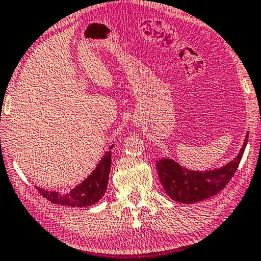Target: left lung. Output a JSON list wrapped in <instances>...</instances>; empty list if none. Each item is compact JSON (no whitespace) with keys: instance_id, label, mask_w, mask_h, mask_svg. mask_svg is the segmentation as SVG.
<instances>
[{"instance_id":"obj_1","label":"left lung","mask_w":261,"mask_h":261,"mask_svg":"<svg viewBox=\"0 0 261 261\" xmlns=\"http://www.w3.org/2000/svg\"><path fill=\"white\" fill-rule=\"evenodd\" d=\"M249 133L245 136L244 144L241 151L227 165L210 171H192L175 163L172 159L164 158L156 162V170L160 182L165 192L174 201L181 203H195L217 195L233 177L238 169L245 145L248 143Z\"/></svg>"}]
</instances>
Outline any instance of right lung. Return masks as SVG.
<instances>
[{"label": "right lung", "mask_w": 261, "mask_h": 261, "mask_svg": "<svg viewBox=\"0 0 261 261\" xmlns=\"http://www.w3.org/2000/svg\"><path fill=\"white\" fill-rule=\"evenodd\" d=\"M112 148L113 145H111L110 150L105 153L103 158L99 160L92 174L89 175L80 185L74 187L70 192L59 194L57 191H45L40 187H37V190L43 197L50 201L51 203L61 204V206L87 207L97 203L103 197L107 190L111 162H112V159H111V154H112L111 149Z\"/></svg>", "instance_id": "obj_1"}]
</instances>
